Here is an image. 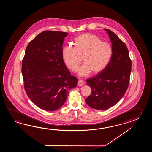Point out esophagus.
<instances>
[{
	"label": "esophagus",
	"instance_id": "esophagus-1",
	"mask_svg": "<svg viewBox=\"0 0 152 152\" xmlns=\"http://www.w3.org/2000/svg\"><path fill=\"white\" fill-rule=\"evenodd\" d=\"M84 85V81H83L82 80H80V79H79V80H78V83H77V85H78L79 86H83Z\"/></svg>",
	"mask_w": 152,
	"mask_h": 152
}]
</instances>
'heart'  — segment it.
Segmentation results:
<instances>
[{"mask_svg":"<svg viewBox=\"0 0 152 152\" xmlns=\"http://www.w3.org/2000/svg\"><path fill=\"white\" fill-rule=\"evenodd\" d=\"M73 47H65L62 50V58L65 65L72 71H76L82 58L84 65L77 71L81 77L91 72L97 75L103 71L109 64L113 54L112 46L103 42L96 35L85 33L78 36L73 42Z\"/></svg>","mask_w":152,"mask_h":152,"instance_id":"b5f03b06","label":"heart"}]
</instances>
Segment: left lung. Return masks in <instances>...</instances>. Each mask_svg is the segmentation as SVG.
Returning <instances> with one entry per match:
<instances>
[{"label": "left lung", "instance_id": "left-lung-1", "mask_svg": "<svg viewBox=\"0 0 152 152\" xmlns=\"http://www.w3.org/2000/svg\"><path fill=\"white\" fill-rule=\"evenodd\" d=\"M104 30L112 43V58L103 71L86 80L92 92L85 101L89 107L98 110H107L121 99L129 85L132 67L125 43L110 30Z\"/></svg>", "mask_w": 152, "mask_h": 152}]
</instances>
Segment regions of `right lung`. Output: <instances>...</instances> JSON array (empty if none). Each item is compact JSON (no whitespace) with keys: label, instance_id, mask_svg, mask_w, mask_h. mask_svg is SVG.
I'll use <instances>...</instances> for the list:
<instances>
[{"label":"right lung","instance_id":"add662e5","mask_svg":"<svg viewBox=\"0 0 152 152\" xmlns=\"http://www.w3.org/2000/svg\"><path fill=\"white\" fill-rule=\"evenodd\" d=\"M68 33L45 31L29 42L22 65L24 88L32 102L53 111L65 103L77 79L71 75L62 58L63 42Z\"/></svg>","mask_w":152,"mask_h":152}]
</instances>
